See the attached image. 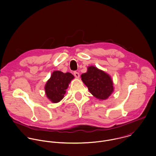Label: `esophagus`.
<instances>
[{
  "label": "esophagus",
  "mask_w": 156,
  "mask_h": 156,
  "mask_svg": "<svg viewBox=\"0 0 156 156\" xmlns=\"http://www.w3.org/2000/svg\"><path fill=\"white\" fill-rule=\"evenodd\" d=\"M73 75H74V76L76 77V78H79L80 77V73H78V72H76V71H75L74 72H73Z\"/></svg>",
  "instance_id": "esophagus-1"
}]
</instances>
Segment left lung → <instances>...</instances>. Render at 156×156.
<instances>
[{"instance_id":"1","label":"left lung","mask_w":156,"mask_h":156,"mask_svg":"<svg viewBox=\"0 0 156 156\" xmlns=\"http://www.w3.org/2000/svg\"><path fill=\"white\" fill-rule=\"evenodd\" d=\"M81 80L90 93L99 100H105L114 91L111 76L102 70L91 66L86 73L81 75Z\"/></svg>"}]
</instances>
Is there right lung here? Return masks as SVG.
Here are the masks:
<instances>
[{"label":"right lung","instance_id":"obj_1","mask_svg":"<svg viewBox=\"0 0 156 156\" xmlns=\"http://www.w3.org/2000/svg\"><path fill=\"white\" fill-rule=\"evenodd\" d=\"M73 78V75L69 72L65 73L58 70L54 71L45 86L47 97L52 103L60 102L64 98L66 90Z\"/></svg>","mask_w":156,"mask_h":156}]
</instances>
